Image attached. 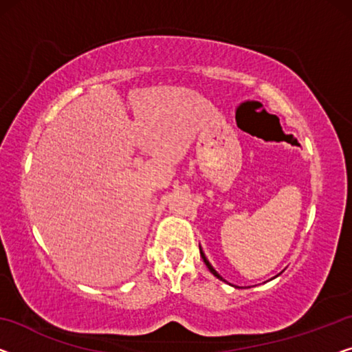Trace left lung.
Instances as JSON below:
<instances>
[{"label":"left lung","instance_id":"left-lung-1","mask_svg":"<svg viewBox=\"0 0 352 352\" xmlns=\"http://www.w3.org/2000/svg\"><path fill=\"white\" fill-rule=\"evenodd\" d=\"M201 256H202V259H204V262H206V265H207V267H208V270H210V272H212V274H213V275H214V276H217V278H219V280H223V278H221V276H219V275H218V272H217V270H214V269H213V267H212V265H210V262H208V261H207V258H206V254H204V253H202V250H201Z\"/></svg>","mask_w":352,"mask_h":352}]
</instances>
